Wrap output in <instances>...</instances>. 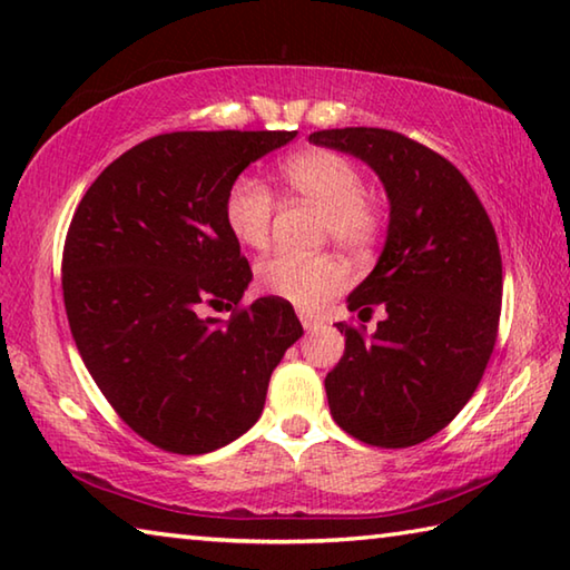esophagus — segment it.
I'll list each match as a JSON object with an SVG mask.
<instances>
[{"label": "esophagus", "instance_id": "1", "mask_svg": "<svg viewBox=\"0 0 570 570\" xmlns=\"http://www.w3.org/2000/svg\"><path fill=\"white\" fill-rule=\"evenodd\" d=\"M298 320H302V326L306 332H314V330H320V326H322V322L316 320V316L306 314V312H298Z\"/></svg>", "mask_w": 570, "mask_h": 570}]
</instances>
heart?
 <instances>
[{"mask_svg":"<svg viewBox=\"0 0 570 570\" xmlns=\"http://www.w3.org/2000/svg\"><path fill=\"white\" fill-rule=\"evenodd\" d=\"M284 186L324 208V234L350 250H364L380 234V210L364 196L362 170L350 158L332 150H306L278 168ZM274 196L262 183L240 176L226 193V226L238 244L264 248L272 234ZM256 282L268 296L284 298L302 308L320 306L340 294L350 282L336 256H302L282 250L256 268Z\"/></svg>","mask_w":570,"mask_h":570,"instance_id":"heart-1","label":"heart"}]
</instances>
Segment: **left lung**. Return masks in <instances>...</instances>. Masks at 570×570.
Returning <instances> with one entry per match:
<instances>
[{"instance_id":"8db88e82","label":"left lung","mask_w":570,"mask_h":570,"mask_svg":"<svg viewBox=\"0 0 570 570\" xmlns=\"http://www.w3.org/2000/svg\"><path fill=\"white\" fill-rule=\"evenodd\" d=\"M308 142L364 160L390 224L372 274L346 296L374 334L346 324L324 387L334 422L377 448H410L455 420L495 346L503 264L495 228L465 176L435 150L382 128L316 130Z\"/></svg>"}]
</instances>
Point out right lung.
<instances>
[{
	"instance_id": "1",
	"label": "right lung",
	"mask_w": 570,
	"mask_h": 570,
	"mask_svg": "<svg viewBox=\"0 0 570 570\" xmlns=\"http://www.w3.org/2000/svg\"><path fill=\"white\" fill-rule=\"evenodd\" d=\"M286 130L156 135L112 160L77 206L62 294L77 352L115 412L153 445L204 455L262 417L268 380L304 334L294 306L264 296L224 324L250 284L224 216L250 163Z\"/></svg>"
}]
</instances>
